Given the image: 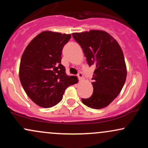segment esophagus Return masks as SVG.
I'll return each mask as SVG.
<instances>
[{"mask_svg": "<svg viewBox=\"0 0 148 148\" xmlns=\"http://www.w3.org/2000/svg\"><path fill=\"white\" fill-rule=\"evenodd\" d=\"M78 78H79V81H83V80L84 79V75H83V74L81 72H79V74H78Z\"/></svg>", "mask_w": 148, "mask_h": 148, "instance_id": "obj_1", "label": "esophagus"}]
</instances>
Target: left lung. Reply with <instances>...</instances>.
I'll return each instance as SVG.
<instances>
[{
  "label": "left lung",
  "mask_w": 148,
  "mask_h": 148,
  "mask_svg": "<svg viewBox=\"0 0 148 148\" xmlns=\"http://www.w3.org/2000/svg\"><path fill=\"white\" fill-rule=\"evenodd\" d=\"M72 36L84 51L88 64H95L93 93L82 102L94 109L108 106L120 94L127 78V67L121 47L110 34L91 30Z\"/></svg>",
  "instance_id": "1"
}]
</instances>
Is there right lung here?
<instances>
[{
  "label": "right lung",
  "instance_id": "obj_1",
  "mask_svg": "<svg viewBox=\"0 0 148 148\" xmlns=\"http://www.w3.org/2000/svg\"><path fill=\"white\" fill-rule=\"evenodd\" d=\"M71 37L47 30L38 34L23 53L19 79L30 99L42 108H51L62 99L64 90L78 83L76 76H67L61 64L62 50Z\"/></svg>",
  "mask_w": 148,
  "mask_h": 148
}]
</instances>
